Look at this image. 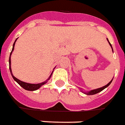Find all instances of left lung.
Segmentation results:
<instances>
[{
    "label": "left lung",
    "instance_id": "8db88e82",
    "mask_svg": "<svg viewBox=\"0 0 125 125\" xmlns=\"http://www.w3.org/2000/svg\"><path fill=\"white\" fill-rule=\"evenodd\" d=\"M107 40L108 41V39H107ZM108 43H109L110 46L112 47V45H111V44L110 43L109 41H108ZM112 51H113V49H112ZM112 80H111V81H110L109 83L107 84V85H106L105 86L102 87H100V88H98V89H93V90H92V91H89V92H85V94H87V95H94V94H98V93L100 92H102V91L103 89H105V88H106V87L108 86H109V85L110 83H111V82H112Z\"/></svg>",
    "mask_w": 125,
    "mask_h": 125
}]
</instances>
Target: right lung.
I'll return each instance as SVG.
<instances>
[{
  "instance_id": "right-lung-1",
  "label": "right lung",
  "mask_w": 125,
  "mask_h": 125,
  "mask_svg": "<svg viewBox=\"0 0 125 125\" xmlns=\"http://www.w3.org/2000/svg\"><path fill=\"white\" fill-rule=\"evenodd\" d=\"M17 38L16 39L15 41L14 42V44L13 45V48H12V51H11V52L10 54V56H9V70H10V74L12 75V77H13V79L15 80V81L17 83L20 85V86H21L23 89H26V90H28V91H35V90H37V89H38L41 86H42L43 85H44L45 83H46L47 81L48 80H49V79L50 78V77L52 76V74L50 75V76L49 77V78L48 79V80H46V81H44V82H42V83H37V84H31V83H25V82H23V81H20L19 79H17L15 77V76H13V73H12V71H11V68H10V62H11V61H10V55H11V54L13 52V50H14V46H15V42L17 41Z\"/></svg>"
}]
</instances>
